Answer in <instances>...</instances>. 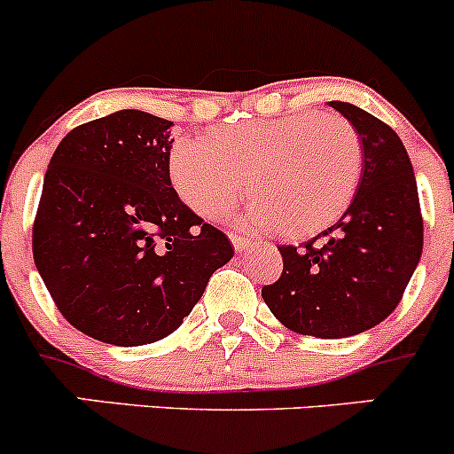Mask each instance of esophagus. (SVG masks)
I'll return each mask as SVG.
<instances>
[{"mask_svg": "<svg viewBox=\"0 0 454 454\" xmlns=\"http://www.w3.org/2000/svg\"><path fill=\"white\" fill-rule=\"evenodd\" d=\"M231 239H232V246H235L237 253H244V250H248V248H250V239H248V237L237 235V232H232Z\"/></svg>", "mask_w": 454, "mask_h": 454, "instance_id": "1", "label": "esophagus"}]
</instances>
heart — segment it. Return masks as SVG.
I'll use <instances>...</instances> for the list:
<instances>
[{"mask_svg": "<svg viewBox=\"0 0 454 454\" xmlns=\"http://www.w3.org/2000/svg\"><path fill=\"white\" fill-rule=\"evenodd\" d=\"M363 167L356 127L338 114L305 112L219 127L180 138L168 158L173 189L201 217H222L254 195L244 219L303 235L332 219L354 195Z\"/></svg>", "mask_w": 454, "mask_h": 454, "instance_id": "b5f03b06", "label": "heart"}]
</instances>
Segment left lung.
I'll list each match as a JSON object with an SVG mask.
<instances>
[{"instance_id":"8db88e82","label":"left lung","mask_w":454,"mask_h":454,"mask_svg":"<svg viewBox=\"0 0 454 454\" xmlns=\"http://www.w3.org/2000/svg\"><path fill=\"white\" fill-rule=\"evenodd\" d=\"M356 127L363 173L345 213L301 246H278L283 272L261 296L287 329L347 338L382 323L419 263L424 222L413 164L400 136L351 103L332 100Z\"/></svg>"}]
</instances>
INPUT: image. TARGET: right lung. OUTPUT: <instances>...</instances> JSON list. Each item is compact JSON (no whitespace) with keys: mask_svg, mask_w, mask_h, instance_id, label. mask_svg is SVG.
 I'll use <instances>...</instances> for the list:
<instances>
[{"mask_svg":"<svg viewBox=\"0 0 454 454\" xmlns=\"http://www.w3.org/2000/svg\"><path fill=\"white\" fill-rule=\"evenodd\" d=\"M171 125L138 109L96 118L59 142L45 171L36 270L63 318L100 342L176 332L235 254L171 186Z\"/></svg>","mask_w":454,"mask_h":454,"instance_id":"obj_1","label":"right lung"}]
</instances>
